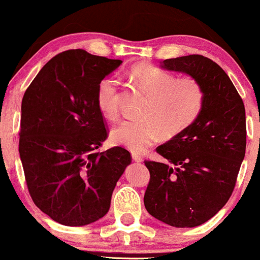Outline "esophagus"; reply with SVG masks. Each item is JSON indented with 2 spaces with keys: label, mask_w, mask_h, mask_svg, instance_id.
<instances>
[{
  "label": "esophagus",
  "mask_w": 260,
  "mask_h": 260,
  "mask_svg": "<svg viewBox=\"0 0 260 260\" xmlns=\"http://www.w3.org/2000/svg\"><path fill=\"white\" fill-rule=\"evenodd\" d=\"M132 159L134 161H137V162H142V161H143V157L140 156L139 154H137V153H133L132 154Z\"/></svg>",
  "instance_id": "obj_1"
}]
</instances>
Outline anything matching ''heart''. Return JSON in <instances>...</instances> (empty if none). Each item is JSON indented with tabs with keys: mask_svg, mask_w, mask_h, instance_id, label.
<instances>
[{
	"mask_svg": "<svg viewBox=\"0 0 260 260\" xmlns=\"http://www.w3.org/2000/svg\"><path fill=\"white\" fill-rule=\"evenodd\" d=\"M131 78L148 95L142 120H124L111 131V139L134 151L143 153L161 136L171 139L192 126L204 107L205 92L194 78L176 79L172 73L153 64H138L131 70ZM118 86L116 77L101 79L96 104L107 120L117 118Z\"/></svg>",
	"mask_w": 260,
	"mask_h": 260,
	"instance_id": "heart-1",
	"label": "heart"
}]
</instances>
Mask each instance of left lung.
Wrapping results in <instances>:
<instances>
[{"label": "left lung", "instance_id": "8db88e82", "mask_svg": "<svg viewBox=\"0 0 260 260\" xmlns=\"http://www.w3.org/2000/svg\"><path fill=\"white\" fill-rule=\"evenodd\" d=\"M161 67L198 80L205 101L192 126L156 148L165 162L144 161L150 172L144 205L170 226L194 228L215 215L234 192L246 154V110L234 83L210 58L182 56Z\"/></svg>", "mask_w": 260, "mask_h": 260}]
</instances>
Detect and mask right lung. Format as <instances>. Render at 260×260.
Masks as SVG:
<instances>
[{"label": "right lung", "instance_id": "1", "mask_svg": "<svg viewBox=\"0 0 260 260\" xmlns=\"http://www.w3.org/2000/svg\"><path fill=\"white\" fill-rule=\"evenodd\" d=\"M121 59L68 50L41 68L24 92L19 154L26 187L43 213L66 226H84L110 209L129 151H99L107 138L96 104L100 80Z\"/></svg>", "mask_w": 260, "mask_h": 260}]
</instances>
